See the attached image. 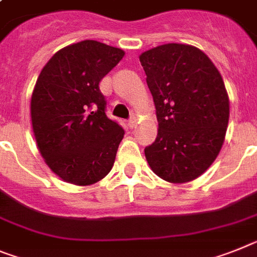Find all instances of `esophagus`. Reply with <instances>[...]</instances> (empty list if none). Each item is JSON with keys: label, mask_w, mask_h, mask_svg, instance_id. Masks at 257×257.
<instances>
[{"label": "esophagus", "mask_w": 257, "mask_h": 257, "mask_svg": "<svg viewBox=\"0 0 257 257\" xmlns=\"http://www.w3.org/2000/svg\"><path fill=\"white\" fill-rule=\"evenodd\" d=\"M137 122H138V118L135 117V115H131V118L130 119H128V127H130V128H134V127L137 126Z\"/></svg>", "instance_id": "esophagus-1"}]
</instances>
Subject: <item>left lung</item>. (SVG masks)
Returning a JSON list of instances; mask_svg holds the SVG:
<instances>
[{
  "instance_id": "left-lung-1",
  "label": "left lung",
  "mask_w": 257,
  "mask_h": 257,
  "mask_svg": "<svg viewBox=\"0 0 257 257\" xmlns=\"http://www.w3.org/2000/svg\"><path fill=\"white\" fill-rule=\"evenodd\" d=\"M139 58L159 122L157 138L144 150L147 161L164 181H194L225 140L230 110L222 76L207 54L186 44L160 45Z\"/></svg>"
}]
</instances>
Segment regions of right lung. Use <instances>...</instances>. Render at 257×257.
<instances>
[{
    "label": "right lung",
    "instance_id": "add662e5",
    "mask_svg": "<svg viewBox=\"0 0 257 257\" xmlns=\"http://www.w3.org/2000/svg\"><path fill=\"white\" fill-rule=\"evenodd\" d=\"M124 52L95 40L58 50L41 70L31 97V119L41 156L52 172L88 186L113 168L124 131L106 117L100 82Z\"/></svg>",
    "mask_w": 257,
    "mask_h": 257
}]
</instances>
